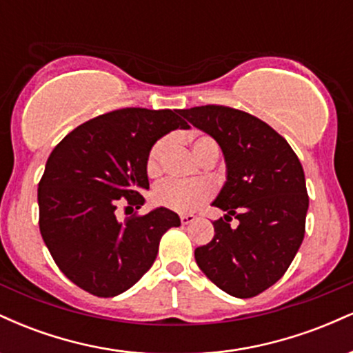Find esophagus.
<instances>
[{
  "mask_svg": "<svg viewBox=\"0 0 353 353\" xmlns=\"http://www.w3.org/2000/svg\"><path fill=\"white\" fill-rule=\"evenodd\" d=\"M194 221H196V216H194V214H181V224L182 225L192 224Z\"/></svg>",
  "mask_w": 353,
  "mask_h": 353,
  "instance_id": "34e87169",
  "label": "esophagus"
}]
</instances>
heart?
Listing matches in <instances>:
<instances>
[{"label":"heart","mask_w":353,"mask_h":353,"mask_svg":"<svg viewBox=\"0 0 353 353\" xmlns=\"http://www.w3.org/2000/svg\"><path fill=\"white\" fill-rule=\"evenodd\" d=\"M168 145L169 141L164 137L151 148L148 163H145L149 176H157L163 171V157L168 151ZM192 151L199 159H202L209 151H217V145L210 137L199 136L192 141ZM210 194H212V185L204 179H168L161 182L154 190V201H156V204L176 210V212H192L194 209L199 208L202 202L209 199Z\"/></svg>","instance_id":"obj_1"}]
</instances>
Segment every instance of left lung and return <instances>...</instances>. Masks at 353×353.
<instances>
[{
  "instance_id": "1",
  "label": "left lung",
  "mask_w": 353,
  "mask_h": 353,
  "mask_svg": "<svg viewBox=\"0 0 353 353\" xmlns=\"http://www.w3.org/2000/svg\"><path fill=\"white\" fill-rule=\"evenodd\" d=\"M181 114L216 139L228 176L212 205L214 239L197 247L196 262L219 289L239 299L264 292L285 274L305 234L309 209L297 154L269 124L228 106H197ZM230 215L239 221L230 228Z\"/></svg>"
}]
</instances>
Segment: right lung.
I'll return each mask as SVG.
<instances>
[{"mask_svg": "<svg viewBox=\"0 0 353 353\" xmlns=\"http://www.w3.org/2000/svg\"><path fill=\"white\" fill-rule=\"evenodd\" d=\"M179 109L124 108L78 125L52 149L38 185L39 230L61 272L86 292L114 297L156 261L176 212L156 208L121 222V199L139 209L157 139L189 124Z\"/></svg>", "mask_w": 353, "mask_h": 353, "instance_id": "right-lung-1", "label": "right lung"}]
</instances>
